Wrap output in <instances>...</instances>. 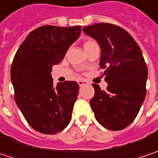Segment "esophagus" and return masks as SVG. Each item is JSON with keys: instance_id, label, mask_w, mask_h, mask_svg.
Returning a JSON list of instances; mask_svg holds the SVG:
<instances>
[{"instance_id": "esophagus-1", "label": "esophagus", "mask_w": 158, "mask_h": 158, "mask_svg": "<svg viewBox=\"0 0 158 158\" xmlns=\"http://www.w3.org/2000/svg\"><path fill=\"white\" fill-rule=\"evenodd\" d=\"M78 84H79L80 87H82L83 85L87 84V82H86V81H83V80H80V81H78Z\"/></svg>"}]
</instances>
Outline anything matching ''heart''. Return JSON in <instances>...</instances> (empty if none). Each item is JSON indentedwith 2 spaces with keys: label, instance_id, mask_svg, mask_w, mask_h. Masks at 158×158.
I'll list each match as a JSON object with an SVG mask.
<instances>
[{
  "label": "heart",
  "instance_id": "b5f03b06",
  "mask_svg": "<svg viewBox=\"0 0 158 158\" xmlns=\"http://www.w3.org/2000/svg\"><path fill=\"white\" fill-rule=\"evenodd\" d=\"M94 45H97V44H96L93 40L89 39V40H86V41L83 43V48H84L85 51H87L88 49H90V48H91V47L94 46Z\"/></svg>",
  "mask_w": 158,
  "mask_h": 158
}]
</instances>
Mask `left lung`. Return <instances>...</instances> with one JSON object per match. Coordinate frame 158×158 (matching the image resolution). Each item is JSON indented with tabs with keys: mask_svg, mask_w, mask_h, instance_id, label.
Returning a JSON list of instances; mask_svg holds the SVG:
<instances>
[{
	"mask_svg": "<svg viewBox=\"0 0 158 158\" xmlns=\"http://www.w3.org/2000/svg\"><path fill=\"white\" fill-rule=\"evenodd\" d=\"M83 31L99 44V67L106 68V91L92 83L94 116L108 130H123L133 122L146 97L148 68L141 50L127 31L115 25L97 23Z\"/></svg>",
	"mask_w": 158,
	"mask_h": 158,
	"instance_id": "obj_1",
	"label": "left lung"
}]
</instances>
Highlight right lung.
<instances>
[{
  "instance_id": "1",
  "label": "right lung",
  "mask_w": 158,
  "mask_h": 158,
  "mask_svg": "<svg viewBox=\"0 0 158 158\" xmlns=\"http://www.w3.org/2000/svg\"><path fill=\"white\" fill-rule=\"evenodd\" d=\"M81 27L43 26L32 31L12 62L10 79L16 103L33 129L44 134L63 131L71 121L79 85L74 81L53 86L52 69L81 35Z\"/></svg>"
}]
</instances>
